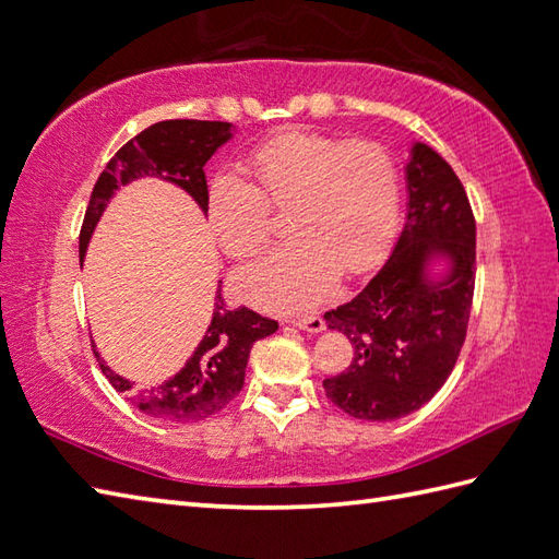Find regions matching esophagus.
Here are the masks:
<instances>
[{
    "label": "esophagus",
    "instance_id": "1",
    "mask_svg": "<svg viewBox=\"0 0 559 559\" xmlns=\"http://www.w3.org/2000/svg\"><path fill=\"white\" fill-rule=\"evenodd\" d=\"M290 323L295 329H300V331H307V333H321L323 331V326H326V323H323V319L321 317H297V319H290Z\"/></svg>",
    "mask_w": 559,
    "mask_h": 559
}]
</instances>
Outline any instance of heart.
Returning <instances> with one entry per match:
<instances>
[{"mask_svg":"<svg viewBox=\"0 0 559 559\" xmlns=\"http://www.w3.org/2000/svg\"><path fill=\"white\" fill-rule=\"evenodd\" d=\"M240 178L216 176L206 192L214 238L233 257H250L269 236L271 210H290V242L236 276L245 300L300 311L326 297L341 271L361 274L385 254L400 214V171L379 142H345L305 128L257 145Z\"/></svg>","mask_w":559,"mask_h":559,"instance_id":"heart-1","label":"heart"}]
</instances>
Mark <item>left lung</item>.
I'll return each mask as SVG.
<instances>
[{
  "label": "left lung",
  "mask_w": 559,
  "mask_h": 559,
  "mask_svg": "<svg viewBox=\"0 0 559 559\" xmlns=\"http://www.w3.org/2000/svg\"><path fill=\"white\" fill-rule=\"evenodd\" d=\"M407 216L393 254L355 300L323 314L353 343L349 367L323 381L326 397L355 419L393 421L417 412L455 369L476 281V221L452 166L414 142ZM445 258L443 280L427 269Z\"/></svg>",
  "instance_id": "obj_1"
}]
</instances>
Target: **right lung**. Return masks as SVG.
I'll list each match as a JSON object with an SVG mask.
<instances>
[{"label":"right lung","instance_id":"right-lung-1","mask_svg":"<svg viewBox=\"0 0 559 559\" xmlns=\"http://www.w3.org/2000/svg\"><path fill=\"white\" fill-rule=\"evenodd\" d=\"M233 131L236 128L226 121L174 119L154 123L133 140H128L99 174L93 194H90L81 240H78L81 264L97 221L107 210L114 192L138 178H162L166 183L178 186L206 214V192L210 190H206L204 164L221 145H226ZM276 329L278 321L257 314L248 307L228 309L221 297L218 281L214 314L204 331V338L194 347L186 367L171 379L152 388H138L133 381L107 367L97 349L95 357L116 393H123L142 414L166 424H194L210 419L242 391L252 345L259 338L276 333Z\"/></svg>","mask_w":559,"mask_h":559}]
</instances>
